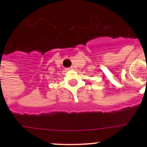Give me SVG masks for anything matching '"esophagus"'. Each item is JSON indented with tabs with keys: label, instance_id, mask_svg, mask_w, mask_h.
Masks as SVG:
<instances>
[{
	"label": "esophagus",
	"instance_id": "34e87169",
	"mask_svg": "<svg viewBox=\"0 0 147 147\" xmlns=\"http://www.w3.org/2000/svg\"><path fill=\"white\" fill-rule=\"evenodd\" d=\"M73 69V67H68V68H66V71H69V70H72Z\"/></svg>",
	"mask_w": 147,
	"mask_h": 147
}]
</instances>
